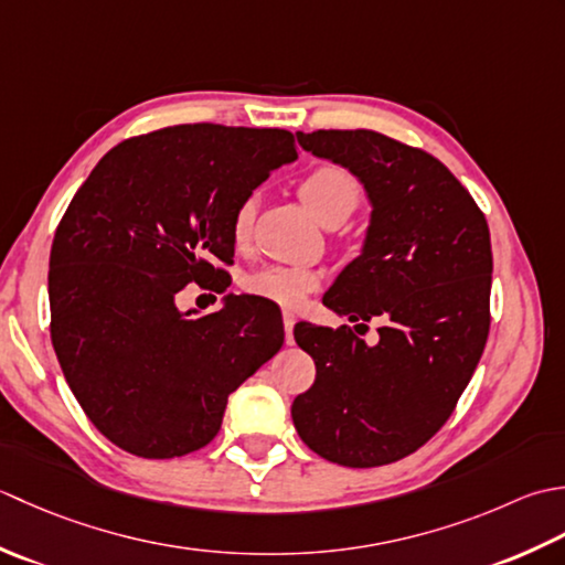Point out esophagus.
Listing matches in <instances>:
<instances>
[{
	"label": "esophagus",
	"instance_id": "1",
	"mask_svg": "<svg viewBox=\"0 0 565 565\" xmlns=\"http://www.w3.org/2000/svg\"><path fill=\"white\" fill-rule=\"evenodd\" d=\"M295 321H297L295 312H290V309H285V312H282V324H285V343H295V339H292V327H295Z\"/></svg>",
	"mask_w": 565,
	"mask_h": 565
}]
</instances>
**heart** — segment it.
Segmentation results:
<instances>
[{
    "label": "heart",
    "mask_w": 565,
    "mask_h": 565,
    "mask_svg": "<svg viewBox=\"0 0 565 565\" xmlns=\"http://www.w3.org/2000/svg\"><path fill=\"white\" fill-rule=\"evenodd\" d=\"M299 198L321 224L347 218L361 200V185L347 168L319 166L299 182ZM256 222V198H246L232 216L236 246H246ZM246 290L282 307H299L321 285V273L307 266H266L246 278Z\"/></svg>",
    "instance_id": "obj_1"
}]
</instances>
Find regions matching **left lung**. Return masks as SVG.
<instances>
[{
  "instance_id": "left-lung-1",
  "label": "left lung",
  "mask_w": 565,
  "mask_h": 565,
  "mask_svg": "<svg viewBox=\"0 0 565 565\" xmlns=\"http://www.w3.org/2000/svg\"><path fill=\"white\" fill-rule=\"evenodd\" d=\"M317 158L351 170L371 202L361 256L324 295L349 327H295L317 377L292 402L295 429L331 463L373 468L417 451L451 417L490 331L488 222L441 160L377 131H297Z\"/></svg>"
}]
</instances>
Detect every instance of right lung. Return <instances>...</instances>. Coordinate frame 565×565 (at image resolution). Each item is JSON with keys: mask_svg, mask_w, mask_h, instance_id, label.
<instances>
[{"mask_svg": "<svg viewBox=\"0 0 565 565\" xmlns=\"http://www.w3.org/2000/svg\"><path fill=\"white\" fill-rule=\"evenodd\" d=\"M295 158L285 129L168 126L114 146L67 206L51 248L53 349L79 407L124 451L206 446L228 395L280 351L282 321L263 299L226 295L198 315L178 295L224 278L214 260L234 258L236 206Z\"/></svg>", "mask_w": 565, "mask_h": 565, "instance_id": "add662e5", "label": "right lung"}]
</instances>
